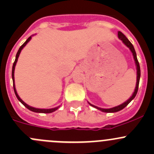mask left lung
<instances>
[{"label":"left lung","mask_w":154,"mask_h":154,"mask_svg":"<svg viewBox=\"0 0 154 154\" xmlns=\"http://www.w3.org/2000/svg\"><path fill=\"white\" fill-rule=\"evenodd\" d=\"M118 35H119V38H120L122 42H123L124 44H125L127 48H130V50L131 51V52L133 53V57H134V60H135V63H136V68H137V82H136V88H135V91H134V92H133V95H132L131 97H130V99H128L127 101L125 102L124 103H122V104L119 105V106L113 107V108H110V109H102V108H99V107L94 106V105H92V104H91V103H88L90 105H91V106L95 107L96 109H97L100 110V111H102V112H119V111H120V110L123 109L125 108V106H127V105L130 103V101H131V100H133L135 97H136V94H137L138 89H139V80H140V76H141V71H140V66H139V61H138V60H137L136 53V51H135L134 47H133V45H132V43L129 41L128 38H127V37H126L125 35H124L122 32H121V31H119V32H118Z\"/></svg>","instance_id":"left-lung-1"}]
</instances>
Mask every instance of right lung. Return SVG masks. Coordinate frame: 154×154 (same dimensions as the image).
<instances>
[{
    "instance_id": "add662e5",
    "label": "right lung",
    "mask_w": 154,
    "mask_h": 154,
    "mask_svg": "<svg viewBox=\"0 0 154 154\" xmlns=\"http://www.w3.org/2000/svg\"><path fill=\"white\" fill-rule=\"evenodd\" d=\"M31 39V36H29L28 38H27V40H26L25 42L24 43V44L22 45L19 48V50L18 51V52H17V54H16V57H15V62H14L13 63V66H12V81H13V88H14V91H15V95H16L17 98H18V100H19L20 102H21V103H22L23 105H24V106L27 107L28 109L30 110V111H32L34 112H39V113H51V112H53L56 111L57 109H58V108L60 106H57V107H55V108H53V109H37V108H34V107H32V106H29V105H27V103H24V101H23L22 100H21V98L19 97V96L18 95V94H17V91H16V89H15V83H14V71H15V65H16V63L17 61H18V57H19V54L20 53H21V50L23 49V48L24 47V46L26 45L27 44V42L29 41V40Z\"/></svg>"
}]
</instances>
